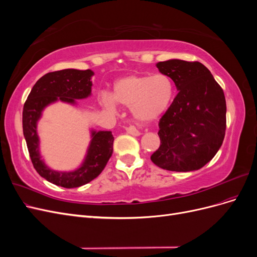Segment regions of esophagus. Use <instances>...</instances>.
I'll return each mask as SVG.
<instances>
[{
  "label": "esophagus",
  "instance_id": "obj_1",
  "mask_svg": "<svg viewBox=\"0 0 257 257\" xmlns=\"http://www.w3.org/2000/svg\"><path fill=\"white\" fill-rule=\"evenodd\" d=\"M142 126H135V125H130L126 127V132L128 134L133 135V136H139L142 134Z\"/></svg>",
  "mask_w": 257,
  "mask_h": 257
}]
</instances>
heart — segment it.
<instances>
[{
    "label": "heart",
    "instance_id": "heart-1",
    "mask_svg": "<svg viewBox=\"0 0 257 257\" xmlns=\"http://www.w3.org/2000/svg\"><path fill=\"white\" fill-rule=\"evenodd\" d=\"M174 95V81L166 74L126 76L116 81L112 94L116 103L131 107L135 118L143 122L157 119L164 113ZM113 99L105 95L102 103L107 109H113Z\"/></svg>",
    "mask_w": 257,
    "mask_h": 257
}]
</instances>
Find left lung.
Here are the masks:
<instances>
[{
	"instance_id": "left-lung-1",
	"label": "left lung",
	"mask_w": 257,
	"mask_h": 257,
	"mask_svg": "<svg viewBox=\"0 0 257 257\" xmlns=\"http://www.w3.org/2000/svg\"><path fill=\"white\" fill-rule=\"evenodd\" d=\"M157 67L179 91L159 123L161 145L155 165L172 172L205 166L221 148L226 130V100L221 85L197 61L168 60Z\"/></svg>"
}]
</instances>
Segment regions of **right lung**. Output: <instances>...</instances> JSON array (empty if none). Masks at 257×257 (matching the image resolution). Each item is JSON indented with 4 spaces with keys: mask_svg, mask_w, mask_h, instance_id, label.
<instances>
[{
    "mask_svg": "<svg viewBox=\"0 0 257 257\" xmlns=\"http://www.w3.org/2000/svg\"><path fill=\"white\" fill-rule=\"evenodd\" d=\"M93 72L90 69H62L44 75L37 80L23 106L22 128L31 161L36 172L46 180L73 189L87 184L103 172L113 152V136L111 132H93L87 158L80 168L71 173H59L48 168L41 160L38 151L36 123L44 108L60 99L75 103V99L88 97L91 94Z\"/></svg>",
    "mask_w": 257,
    "mask_h": 257,
    "instance_id": "1",
    "label": "right lung"
}]
</instances>
